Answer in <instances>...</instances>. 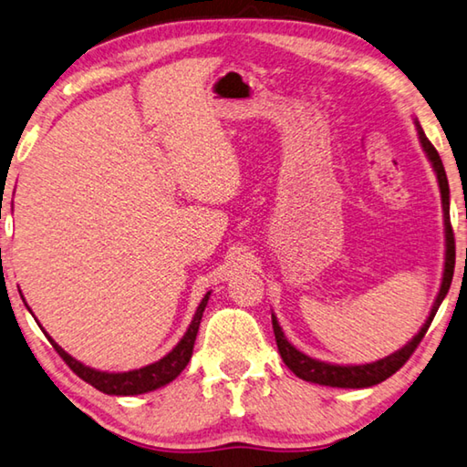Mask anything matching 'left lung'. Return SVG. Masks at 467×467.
<instances>
[{"label": "left lung", "instance_id": "8db88e82", "mask_svg": "<svg viewBox=\"0 0 467 467\" xmlns=\"http://www.w3.org/2000/svg\"><path fill=\"white\" fill-rule=\"evenodd\" d=\"M417 124V132H419V140L422 145V150L427 152V157L433 165L435 173H437V182H439V190H441V204H443V220H445V271H443V282H441V290L437 300L431 308V315L427 318L425 325L419 330V335L412 338L410 343H406L402 349H398L396 353L388 355V358L374 361V363H366V366H333V363H325L318 359H312L308 355H304L302 351L296 349L292 343H287V338L284 335L282 327H279L277 318L271 315V322H274V333H275V343L279 355L287 368H290L296 376L312 381V384H320V386H333V388H369L376 386L379 381L388 379L392 374H396L406 361H409L410 355L417 349L419 343L422 341V337L433 322L437 310L441 306V302L449 292V285H451L453 279V269H455V239H453V228H451V220H449V183H447V175H445V167L443 161H441L437 149L431 145V140L427 139V134L422 132L419 120H414Z\"/></svg>", "mask_w": 467, "mask_h": 467}]
</instances>
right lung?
Listing matches in <instances>:
<instances>
[{"instance_id": "right-lung-1", "label": "right lung", "mask_w": 467, "mask_h": 467, "mask_svg": "<svg viewBox=\"0 0 467 467\" xmlns=\"http://www.w3.org/2000/svg\"><path fill=\"white\" fill-rule=\"evenodd\" d=\"M208 298H210V292L204 296V298H202L196 315H193L190 328L185 330L182 341L173 347V351H169L163 359L150 363V366H145L140 369H132V371H122V374H108V371H98V369L83 366L81 361L73 359L69 353L63 351L61 347L53 341V338H50L48 335L47 337H48V341L53 343L55 351L61 355L67 366H69L83 381H88V384L99 389V392L112 394V396L145 394V392H150V389H157L161 386L169 384V381H173L185 369V366H188V361L192 359L193 343H196L200 320H202V315H204Z\"/></svg>"}]
</instances>
